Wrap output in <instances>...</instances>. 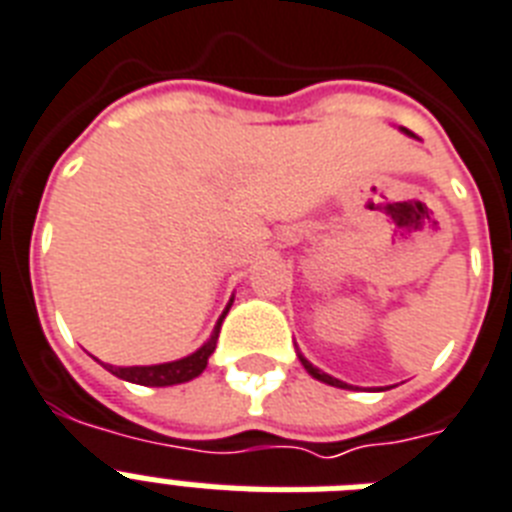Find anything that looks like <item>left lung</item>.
Masks as SVG:
<instances>
[{
	"label": "left lung",
	"mask_w": 512,
	"mask_h": 512,
	"mask_svg": "<svg viewBox=\"0 0 512 512\" xmlns=\"http://www.w3.org/2000/svg\"><path fill=\"white\" fill-rule=\"evenodd\" d=\"M299 360H302V365H305L307 371H310V376H315V378H318V381H323V384L339 386V389H350V386L344 384V381H339V378H331V376H326V373H321V371H318V368H313V365L307 363L305 357H299Z\"/></svg>",
	"instance_id": "obj_1"
}]
</instances>
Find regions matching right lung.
I'll use <instances>...</instances> for the list:
<instances>
[{
	"mask_svg": "<svg viewBox=\"0 0 512 512\" xmlns=\"http://www.w3.org/2000/svg\"><path fill=\"white\" fill-rule=\"evenodd\" d=\"M228 307H226V313H228ZM226 313L220 315V321L218 326H215L213 336H210V342H207L202 350L194 352V355L184 357V360H176V363H162V365H134V368H112V365H105V368L110 373H115L118 378H126V381H134V384H141V386H170V384H184V381H191V378H197L199 373L207 368V357L213 355L215 344H218L220 323H223Z\"/></svg>",
	"mask_w": 512,
	"mask_h": 512,
	"instance_id": "obj_1",
	"label": "right lung"
}]
</instances>
